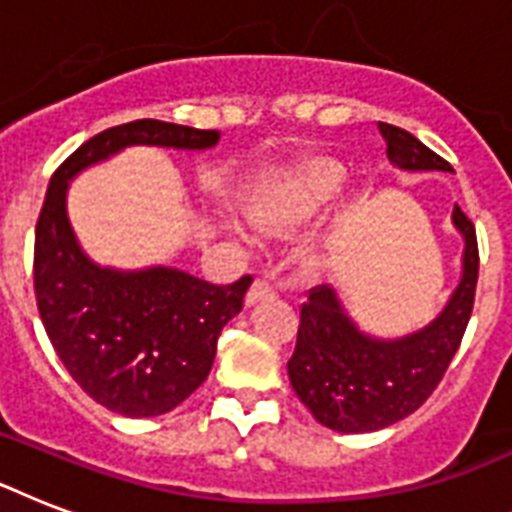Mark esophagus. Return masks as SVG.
<instances>
[{
    "label": "esophagus",
    "mask_w": 512,
    "mask_h": 512,
    "mask_svg": "<svg viewBox=\"0 0 512 512\" xmlns=\"http://www.w3.org/2000/svg\"><path fill=\"white\" fill-rule=\"evenodd\" d=\"M273 295H276V289H273L268 281L255 279V284H252L247 292V305H257L263 303V300H271Z\"/></svg>",
    "instance_id": "1"
}]
</instances>
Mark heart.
Wrapping results in <instances>:
<instances>
[{
    "label": "heart",
    "instance_id": "obj_1",
    "mask_svg": "<svg viewBox=\"0 0 512 512\" xmlns=\"http://www.w3.org/2000/svg\"><path fill=\"white\" fill-rule=\"evenodd\" d=\"M345 167L335 159H308L292 170L265 177L247 196L249 220L265 233L287 236L303 228L340 196ZM313 263V257H308Z\"/></svg>",
    "mask_w": 512,
    "mask_h": 512
}]
</instances>
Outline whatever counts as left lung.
I'll use <instances>...</instances> for the list:
<instances>
[{
  "instance_id": "left-lung-1",
  "label": "left lung",
  "mask_w": 512,
  "mask_h": 512,
  "mask_svg": "<svg viewBox=\"0 0 512 512\" xmlns=\"http://www.w3.org/2000/svg\"><path fill=\"white\" fill-rule=\"evenodd\" d=\"M390 164L404 172H452L449 162L401 127L380 122ZM452 223L460 231V284L444 311L417 332L374 337L350 319L332 287L311 289L300 311L295 353L289 358V382L321 425L337 433H372L417 412L444 377L460 348L476 297V228L457 204Z\"/></svg>"
}]
</instances>
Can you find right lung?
Returning <instances> with one entry per match:
<instances>
[{
  "label": "right lung",
  "mask_w": 512,
  "mask_h": 512,
  "mask_svg": "<svg viewBox=\"0 0 512 512\" xmlns=\"http://www.w3.org/2000/svg\"><path fill=\"white\" fill-rule=\"evenodd\" d=\"M217 140V130L156 119L119 124L76 148L47 185L34 239L39 316L79 388L124 417L167 414L207 380L217 337L241 311L252 276L215 287L167 265H98L68 220V183L130 146L207 151Z\"/></svg>",
  "instance_id": "1"
}]
</instances>
